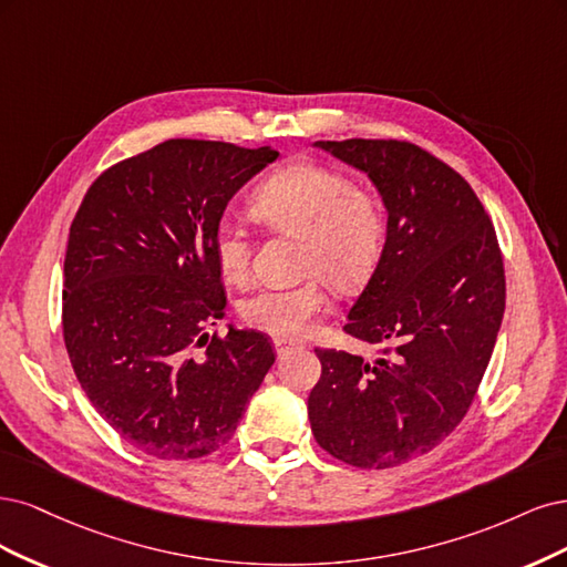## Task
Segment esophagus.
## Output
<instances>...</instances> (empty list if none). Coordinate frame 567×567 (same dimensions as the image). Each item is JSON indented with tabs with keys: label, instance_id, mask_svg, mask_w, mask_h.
Returning a JSON list of instances; mask_svg holds the SVG:
<instances>
[{
	"label": "esophagus",
	"instance_id": "esophagus-1",
	"mask_svg": "<svg viewBox=\"0 0 567 567\" xmlns=\"http://www.w3.org/2000/svg\"><path fill=\"white\" fill-rule=\"evenodd\" d=\"M297 349H303V343H299V341L276 339V353H278V355H287L289 351H297Z\"/></svg>",
	"mask_w": 567,
	"mask_h": 567
}]
</instances>
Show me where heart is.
I'll return each mask as SVG.
<instances>
[{
  "instance_id": "1",
  "label": "heart",
  "mask_w": 567,
  "mask_h": 567,
  "mask_svg": "<svg viewBox=\"0 0 567 567\" xmlns=\"http://www.w3.org/2000/svg\"><path fill=\"white\" fill-rule=\"evenodd\" d=\"M251 214L276 233L301 237L299 272L291 287H261L240 303L243 320L278 339L301 337L327 308L326 280L351 295L370 280L389 235V212L377 190L320 162H291L272 172L251 195ZM214 257L228 282H245L251 264L249 233L221 221Z\"/></svg>"
}]
</instances>
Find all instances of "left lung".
Instances as JSON below:
<instances>
[{
    "label": "left lung",
    "instance_id": "obj_1",
    "mask_svg": "<svg viewBox=\"0 0 567 567\" xmlns=\"http://www.w3.org/2000/svg\"><path fill=\"white\" fill-rule=\"evenodd\" d=\"M370 176L389 235L343 332L381 346L374 360L316 349L308 395L316 441L358 468L431 452L468 412L502 327L506 282L485 207L445 162L408 141H318Z\"/></svg>",
    "mask_w": 567,
    "mask_h": 567
}]
</instances>
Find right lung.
<instances>
[{"instance_id": "1", "label": "right lung", "mask_w": 567, "mask_h": 567, "mask_svg": "<svg viewBox=\"0 0 567 567\" xmlns=\"http://www.w3.org/2000/svg\"><path fill=\"white\" fill-rule=\"evenodd\" d=\"M278 151L169 138L105 169L72 218L63 339L91 405L157 460L230 441L276 353L266 334H207L226 316L214 233Z\"/></svg>"}]
</instances>
